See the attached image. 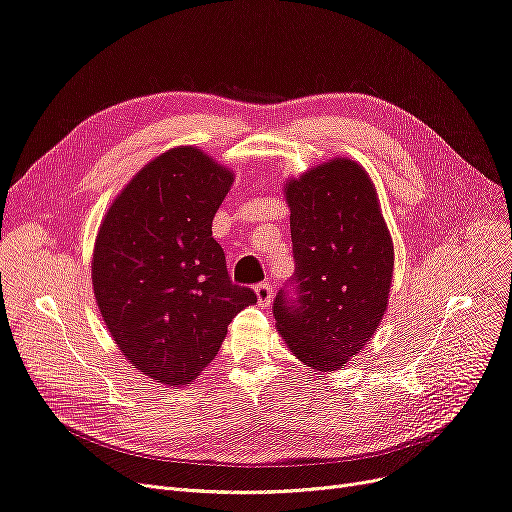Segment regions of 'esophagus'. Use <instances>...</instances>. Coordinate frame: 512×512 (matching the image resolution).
Segmentation results:
<instances>
[{"mask_svg":"<svg viewBox=\"0 0 512 512\" xmlns=\"http://www.w3.org/2000/svg\"><path fill=\"white\" fill-rule=\"evenodd\" d=\"M255 293H257V301L261 308H268L272 304V297H274V291H272V285L270 282H261V285L255 287Z\"/></svg>","mask_w":512,"mask_h":512,"instance_id":"esophagus-1","label":"esophagus"}]
</instances>
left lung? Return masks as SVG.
I'll list each match as a JSON object with an SVG mask.
<instances>
[{"instance_id": "8db88e82", "label": "left lung", "mask_w": 512, "mask_h": 512, "mask_svg": "<svg viewBox=\"0 0 512 512\" xmlns=\"http://www.w3.org/2000/svg\"><path fill=\"white\" fill-rule=\"evenodd\" d=\"M295 259L293 289L274 299L278 333L310 369H342L380 327L394 246L375 185L348 158L310 168L285 185Z\"/></svg>"}]
</instances>
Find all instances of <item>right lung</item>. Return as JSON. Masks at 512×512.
<instances>
[{
    "mask_svg": "<svg viewBox=\"0 0 512 512\" xmlns=\"http://www.w3.org/2000/svg\"><path fill=\"white\" fill-rule=\"evenodd\" d=\"M234 173L181 145L145 164L111 202L92 253V289L128 363L185 386L217 356L227 325L257 304L232 285L213 217Z\"/></svg>",
    "mask_w": 512,
    "mask_h": 512,
    "instance_id": "right-lung-1",
    "label": "right lung"
}]
</instances>
